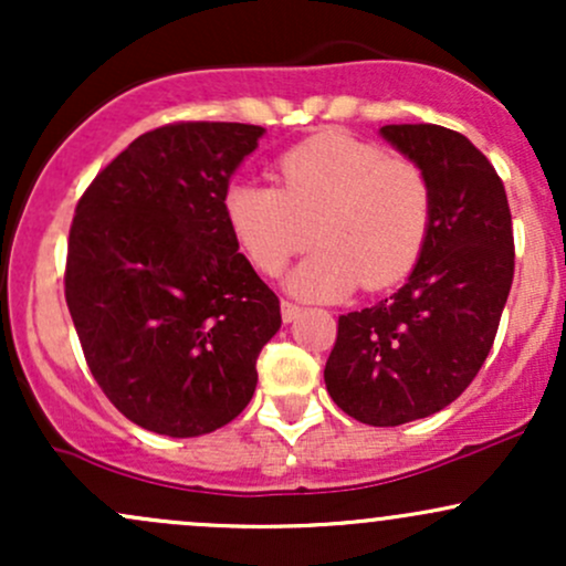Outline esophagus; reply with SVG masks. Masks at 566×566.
Segmentation results:
<instances>
[{
	"label": "esophagus",
	"mask_w": 566,
	"mask_h": 566,
	"mask_svg": "<svg viewBox=\"0 0 566 566\" xmlns=\"http://www.w3.org/2000/svg\"><path fill=\"white\" fill-rule=\"evenodd\" d=\"M301 314H303L301 305H295V303H290V301H282V319L284 322H287V324L295 322Z\"/></svg>",
	"instance_id": "34e87169"
}]
</instances>
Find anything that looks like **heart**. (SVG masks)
Segmentation results:
<instances>
[{
    "mask_svg": "<svg viewBox=\"0 0 566 566\" xmlns=\"http://www.w3.org/2000/svg\"><path fill=\"white\" fill-rule=\"evenodd\" d=\"M282 188L233 180L223 212L250 263L279 274L305 250H319L287 276L305 301H337L359 284L391 287L423 250L431 193L423 172L348 135H316L279 159Z\"/></svg>",
    "mask_w": 566,
    "mask_h": 566,
    "instance_id": "1",
    "label": "heart"
}]
</instances>
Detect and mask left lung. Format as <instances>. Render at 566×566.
<instances>
[{
    "mask_svg": "<svg viewBox=\"0 0 566 566\" xmlns=\"http://www.w3.org/2000/svg\"><path fill=\"white\" fill-rule=\"evenodd\" d=\"M380 138L423 172L426 242L394 295L337 319L324 382L350 418L388 428L439 412L476 378L511 292L513 231L503 180L465 135L386 125Z\"/></svg>",
    "mask_w": 566,
    "mask_h": 566,
    "instance_id": "obj_1",
    "label": "left lung"
}]
</instances>
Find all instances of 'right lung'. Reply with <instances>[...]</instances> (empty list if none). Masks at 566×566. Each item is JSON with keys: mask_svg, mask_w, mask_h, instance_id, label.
<instances>
[{"mask_svg": "<svg viewBox=\"0 0 566 566\" xmlns=\"http://www.w3.org/2000/svg\"><path fill=\"white\" fill-rule=\"evenodd\" d=\"M265 129L180 122L135 138L90 184L69 233L66 303L90 373L127 420L191 439L231 423L282 327L279 297L223 212Z\"/></svg>", "mask_w": 566, "mask_h": 566, "instance_id": "1", "label": "right lung"}]
</instances>
